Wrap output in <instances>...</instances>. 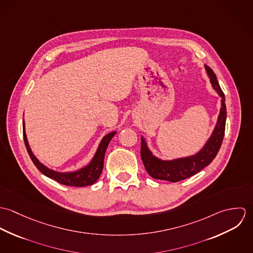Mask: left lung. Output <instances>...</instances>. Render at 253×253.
<instances>
[{"label":"left lung","instance_id":"left-lung-1","mask_svg":"<svg viewBox=\"0 0 253 253\" xmlns=\"http://www.w3.org/2000/svg\"><path fill=\"white\" fill-rule=\"evenodd\" d=\"M205 68L212 87L221 97V108L217 119L216 126L207 143L198 153L192 156L170 161H165L154 156L148 148L144 137L141 136V159L146 171L155 179L170 182H178L187 179L208 167L216 157L217 153L221 147L225 133L227 117L225 95L218 84L214 72L208 65H205Z\"/></svg>","mask_w":253,"mask_h":253}]
</instances>
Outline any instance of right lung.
<instances>
[{"label":"right lung","mask_w":253,"mask_h":253,"mask_svg":"<svg viewBox=\"0 0 253 253\" xmlns=\"http://www.w3.org/2000/svg\"><path fill=\"white\" fill-rule=\"evenodd\" d=\"M117 131H112L108 134H106L100 143L98 145V148L92 158V160L89 162V164L76 171H69V172H58L55 170H52L42 165L36 157L33 154L25 132V124L23 120V138H24V143L26 146L27 152L36 166L37 169L45 176L48 178H51L53 180L57 181L60 184L66 185V186H73V187H84V186H88L92 185L95 183L97 179L100 177V174L103 170V164H104V156L106 149L108 147L109 143L111 139L115 136Z\"/></svg>","instance_id":"add662e5"}]
</instances>
